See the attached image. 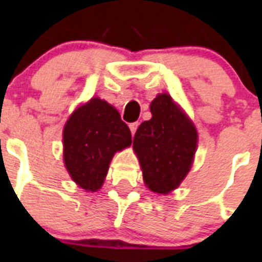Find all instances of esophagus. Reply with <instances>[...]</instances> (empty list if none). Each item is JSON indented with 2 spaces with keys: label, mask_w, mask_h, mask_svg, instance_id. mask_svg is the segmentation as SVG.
I'll use <instances>...</instances> for the list:
<instances>
[{
  "label": "esophagus",
  "mask_w": 262,
  "mask_h": 262,
  "mask_svg": "<svg viewBox=\"0 0 262 262\" xmlns=\"http://www.w3.org/2000/svg\"><path fill=\"white\" fill-rule=\"evenodd\" d=\"M138 126H139L138 122H135V123H131V124H129V129H131V134H133V135H135L136 129H138Z\"/></svg>",
  "instance_id": "34e87169"
}]
</instances>
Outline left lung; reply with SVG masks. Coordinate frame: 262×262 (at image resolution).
I'll list each match as a JSON object with an SVG mask.
<instances>
[{
    "label": "left lung",
    "mask_w": 262,
    "mask_h": 262,
    "mask_svg": "<svg viewBox=\"0 0 262 262\" xmlns=\"http://www.w3.org/2000/svg\"><path fill=\"white\" fill-rule=\"evenodd\" d=\"M151 113V119L136 129L133 147L145 186L154 193L168 194L180 186L190 170L198 134L168 93L152 101Z\"/></svg>",
    "instance_id": "1"
}]
</instances>
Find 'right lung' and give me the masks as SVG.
Here are the masks:
<instances>
[{
  "label": "right lung",
  "instance_id": "obj_1",
  "mask_svg": "<svg viewBox=\"0 0 262 262\" xmlns=\"http://www.w3.org/2000/svg\"><path fill=\"white\" fill-rule=\"evenodd\" d=\"M131 142V131L117 108L94 97L72 113L62 129L67 170L85 191L99 190L115 152Z\"/></svg>",
  "mask_w": 262,
  "mask_h": 262
}]
</instances>
